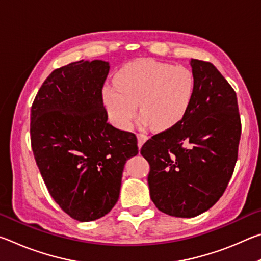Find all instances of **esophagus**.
<instances>
[{
  "mask_svg": "<svg viewBox=\"0 0 261 261\" xmlns=\"http://www.w3.org/2000/svg\"><path fill=\"white\" fill-rule=\"evenodd\" d=\"M137 139H138V147L140 149V147L143 146V144L148 139V137L144 134H138L137 135Z\"/></svg>",
  "mask_w": 261,
  "mask_h": 261,
  "instance_id": "34e87169",
  "label": "esophagus"
}]
</instances>
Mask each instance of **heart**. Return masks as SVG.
I'll return each instance as SVG.
<instances>
[{
  "label": "heart",
  "mask_w": 261,
  "mask_h": 261,
  "mask_svg": "<svg viewBox=\"0 0 261 261\" xmlns=\"http://www.w3.org/2000/svg\"><path fill=\"white\" fill-rule=\"evenodd\" d=\"M194 92L196 81L190 69L144 59L118 70L115 83L102 88V99L109 118L120 129L130 126L139 103L141 125L167 130L185 117Z\"/></svg>",
  "instance_id": "b5f03b06"
}]
</instances>
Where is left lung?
Masks as SVG:
<instances>
[{"label": "left lung", "mask_w": 261, "mask_h": 261, "mask_svg": "<svg viewBox=\"0 0 261 261\" xmlns=\"http://www.w3.org/2000/svg\"><path fill=\"white\" fill-rule=\"evenodd\" d=\"M190 65L196 81L191 108L140 149L151 167L152 201L176 218L199 215L220 199L233 173L242 131L229 83L210 62L191 59Z\"/></svg>", "instance_id": "1"}]
</instances>
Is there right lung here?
<instances>
[{"label": "right lung", "instance_id": "add662e5", "mask_svg": "<svg viewBox=\"0 0 261 261\" xmlns=\"http://www.w3.org/2000/svg\"><path fill=\"white\" fill-rule=\"evenodd\" d=\"M108 62L78 61L43 82L31 108V145L45 184L72 219L108 214L120 197L125 162L138 154L134 134L109 124L102 100Z\"/></svg>", "mask_w": 261, "mask_h": 261}]
</instances>
